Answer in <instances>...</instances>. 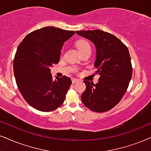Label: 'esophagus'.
Returning a JSON list of instances; mask_svg holds the SVG:
<instances>
[{
    "label": "esophagus",
    "mask_w": 151,
    "mask_h": 151,
    "mask_svg": "<svg viewBox=\"0 0 151 151\" xmlns=\"http://www.w3.org/2000/svg\"><path fill=\"white\" fill-rule=\"evenodd\" d=\"M80 81L79 79H72V83H77V82H79Z\"/></svg>",
    "instance_id": "obj_1"
}]
</instances>
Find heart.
Segmentation results:
<instances>
[{
    "instance_id": "1",
    "label": "heart",
    "mask_w": 151,
    "mask_h": 151,
    "mask_svg": "<svg viewBox=\"0 0 151 151\" xmlns=\"http://www.w3.org/2000/svg\"><path fill=\"white\" fill-rule=\"evenodd\" d=\"M77 47L81 53L86 52V51L91 52V46L88 42L86 40H79V41H77ZM63 49H62L61 54H63Z\"/></svg>"
}]
</instances>
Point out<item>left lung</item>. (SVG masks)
Instances as JSON below:
<instances>
[{"label":"left lung","mask_w":151,"mask_h":151,"mask_svg":"<svg viewBox=\"0 0 151 151\" xmlns=\"http://www.w3.org/2000/svg\"><path fill=\"white\" fill-rule=\"evenodd\" d=\"M78 35L92 41L97 51L95 74L100 76L98 83L84 80L86 88L81 100L89 109L105 112L121 100L128 88L132 75L129 50L112 34L101 30H77Z\"/></svg>","instance_id":"8db88e82"}]
</instances>
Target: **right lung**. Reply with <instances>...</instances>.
Instances as JSON below:
<instances>
[{"mask_svg":"<svg viewBox=\"0 0 151 151\" xmlns=\"http://www.w3.org/2000/svg\"><path fill=\"white\" fill-rule=\"evenodd\" d=\"M74 30L47 26L28 34L19 44L13 62L16 83L29 105L41 111H51L63 103L72 84L63 76L53 80L50 68L60 60L62 47Z\"/></svg>","mask_w":151,"mask_h":151,"instance_id":"add662e5","label":"right lung"}]
</instances>
